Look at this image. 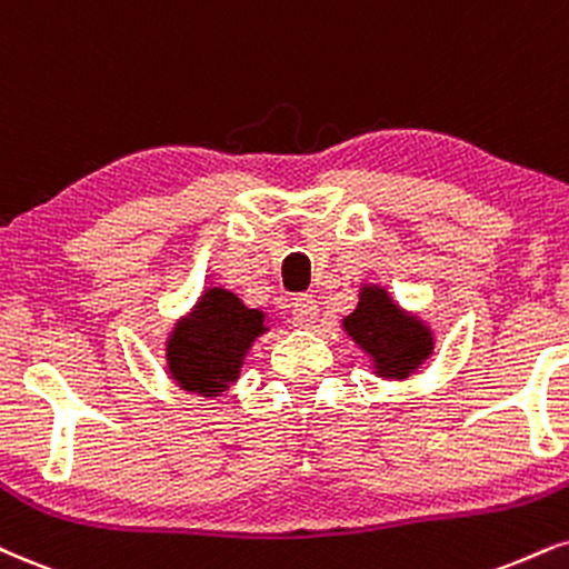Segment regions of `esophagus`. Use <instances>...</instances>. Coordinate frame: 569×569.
I'll return each instance as SVG.
<instances>
[{"instance_id":"obj_1","label":"esophagus","mask_w":569,"mask_h":569,"mask_svg":"<svg viewBox=\"0 0 569 569\" xmlns=\"http://www.w3.org/2000/svg\"><path fill=\"white\" fill-rule=\"evenodd\" d=\"M291 315L293 323L299 328H312L315 320H318V302H315L310 293H299L291 302Z\"/></svg>"}]
</instances>
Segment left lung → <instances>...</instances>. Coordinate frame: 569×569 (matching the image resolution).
<instances>
[{
  "label": "left lung",
  "instance_id": "8db88e82",
  "mask_svg": "<svg viewBox=\"0 0 569 569\" xmlns=\"http://www.w3.org/2000/svg\"><path fill=\"white\" fill-rule=\"evenodd\" d=\"M341 328L379 379H408L435 352L432 326L397 305L381 283H360L358 307L345 315Z\"/></svg>",
  "mask_w": 569,
  "mask_h": 569
}]
</instances>
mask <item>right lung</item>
<instances>
[{
	"label": "right lung",
	"instance_id": "add662e5",
	"mask_svg": "<svg viewBox=\"0 0 569 569\" xmlns=\"http://www.w3.org/2000/svg\"><path fill=\"white\" fill-rule=\"evenodd\" d=\"M270 331L267 315L222 286L203 289L167 337V371L182 392L219 397L241 379L251 345Z\"/></svg>",
	"mask_w": 569,
	"mask_h": 569
}]
</instances>
